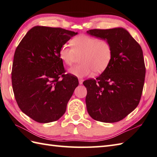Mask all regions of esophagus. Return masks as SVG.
Listing matches in <instances>:
<instances>
[{"mask_svg":"<svg viewBox=\"0 0 157 157\" xmlns=\"http://www.w3.org/2000/svg\"><path fill=\"white\" fill-rule=\"evenodd\" d=\"M82 82H83V80H82V79H79V80H78L79 85H82Z\"/></svg>","mask_w":157,"mask_h":157,"instance_id":"1","label":"esophagus"}]
</instances>
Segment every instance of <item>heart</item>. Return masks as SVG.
<instances>
[{
    "label": "heart",
    "mask_w": 157,
    "mask_h": 157,
    "mask_svg": "<svg viewBox=\"0 0 157 157\" xmlns=\"http://www.w3.org/2000/svg\"><path fill=\"white\" fill-rule=\"evenodd\" d=\"M70 47L63 44L59 49V56L66 65L74 63L76 56H81V64L72 66L68 70L70 75L82 78L93 72L101 73L106 69L113 56V50L109 42L99 40L87 35H81L71 40Z\"/></svg>",
    "instance_id": "obj_1"
}]
</instances>
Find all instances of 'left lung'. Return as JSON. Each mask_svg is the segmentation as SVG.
Instances as JSON below:
<instances>
[{"label":"left lung","mask_w":157,"mask_h":157,"mask_svg":"<svg viewBox=\"0 0 157 157\" xmlns=\"http://www.w3.org/2000/svg\"><path fill=\"white\" fill-rule=\"evenodd\" d=\"M87 33L108 41L113 50L106 69L96 79L83 82L87 112L95 121L118 122L136 109L141 98L146 75L142 49L123 28Z\"/></svg>","instance_id":"1"}]
</instances>
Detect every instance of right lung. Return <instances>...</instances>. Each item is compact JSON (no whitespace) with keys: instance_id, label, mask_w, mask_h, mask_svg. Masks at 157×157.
<instances>
[{"instance_id":"add662e5","label":"right lung","mask_w":157,"mask_h":157,"mask_svg":"<svg viewBox=\"0 0 157 157\" xmlns=\"http://www.w3.org/2000/svg\"><path fill=\"white\" fill-rule=\"evenodd\" d=\"M77 34L36 25L16 48L11 72L15 100L20 110L38 123H51L62 117L78 85L76 76L63 75L59 56L61 47Z\"/></svg>"}]
</instances>
